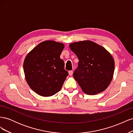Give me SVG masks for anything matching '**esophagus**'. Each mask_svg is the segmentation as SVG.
Masks as SVG:
<instances>
[{
  "mask_svg": "<svg viewBox=\"0 0 133 133\" xmlns=\"http://www.w3.org/2000/svg\"><path fill=\"white\" fill-rule=\"evenodd\" d=\"M73 71H72V70H70V71H69V75L71 76L72 75H73Z\"/></svg>",
  "mask_w": 133,
  "mask_h": 133,
  "instance_id": "esophagus-1",
  "label": "esophagus"
}]
</instances>
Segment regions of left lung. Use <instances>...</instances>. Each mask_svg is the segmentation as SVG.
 <instances>
[{
	"mask_svg": "<svg viewBox=\"0 0 133 133\" xmlns=\"http://www.w3.org/2000/svg\"><path fill=\"white\" fill-rule=\"evenodd\" d=\"M69 47L79 59L73 76L82 90L89 95L105 90L113 77L115 64L111 55L90 41L71 43Z\"/></svg>",
	"mask_w": 133,
	"mask_h": 133,
	"instance_id": "obj_1",
	"label": "left lung"
}]
</instances>
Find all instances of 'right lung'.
<instances>
[{
	"instance_id": "right-lung-1",
	"label": "right lung",
	"mask_w": 133,
	"mask_h": 133,
	"mask_svg": "<svg viewBox=\"0 0 133 133\" xmlns=\"http://www.w3.org/2000/svg\"><path fill=\"white\" fill-rule=\"evenodd\" d=\"M62 43L46 41L39 44L28 54L23 64L28 85L39 95L50 96L61 89L68 75L60 55Z\"/></svg>"
}]
</instances>
